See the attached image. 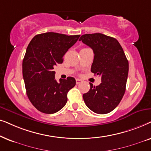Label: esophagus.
<instances>
[{
  "label": "esophagus",
  "instance_id": "1",
  "mask_svg": "<svg viewBox=\"0 0 151 151\" xmlns=\"http://www.w3.org/2000/svg\"><path fill=\"white\" fill-rule=\"evenodd\" d=\"M81 79H76V83H77V85H78V84H79L80 83H81Z\"/></svg>",
  "mask_w": 151,
  "mask_h": 151
}]
</instances>
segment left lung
<instances>
[{
  "instance_id": "8db88e82",
  "label": "left lung",
  "mask_w": 151,
  "mask_h": 151,
  "mask_svg": "<svg viewBox=\"0 0 151 151\" xmlns=\"http://www.w3.org/2000/svg\"><path fill=\"white\" fill-rule=\"evenodd\" d=\"M94 54L91 72L101 77V83L83 94L87 107L97 114L109 113L119 105L126 91L128 61L117 40L101 33L80 37Z\"/></svg>"
}]
</instances>
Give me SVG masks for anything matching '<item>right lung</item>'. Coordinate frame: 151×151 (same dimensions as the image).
<instances>
[{
    "label": "right lung",
    "mask_w": 151,
    "mask_h": 151,
    "mask_svg": "<svg viewBox=\"0 0 151 151\" xmlns=\"http://www.w3.org/2000/svg\"><path fill=\"white\" fill-rule=\"evenodd\" d=\"M80 35L55 32L36 35L28 45L23 61V76L29 101L40 112L55 113L67 103L68 91L76 85L74 78L55 80L54 68L63 63V56Z\"/></svg>",
    "instance_id": "obj_1"
}]
</instances>
